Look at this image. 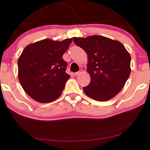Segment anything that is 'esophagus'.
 Returning <instances> with one entry per match:
<instances>
[{"label":"esophagus","instance_id":"esophagus-1","mask_svg":"<svg viewBox=\"0 0 150 150\" xmlns=\"http://www.w3.org/2000/svg\"><path fill=\"white\" fill-rule=\"evenodd\" d=\"M82 74V70L79 71H77V72H76V73L74 74V75H75V76H79V75H80V74Z\"/></svg>","mask_w":150,"mask_h":150}]
</instances>
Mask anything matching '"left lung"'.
I'll return each instance as SVG.
<instances>
[{"instance_id": "obj_1", "label": "left lung", "mask_w": 150, "mask_h": 150, "mask_svg": "<svg viewBox=\"0 0 150 150\" xmlns=\"http://www.w3.org/2000/svg\"><path fill=\"white\" fill-rule=\"evenodd\" d=\"M87 54L89 85L85 93L100 102L108 101L120 93L130 76L131 57L124 45L101 35L73 38Z\"/></svg>"}]
</instances>
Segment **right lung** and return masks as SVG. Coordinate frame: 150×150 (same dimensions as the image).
I'll use <instances>...</instances> for the list:
<instances>
[{"label":"right lung","instance_id":"obj_1","mask_svg":"<svg viewBox=\"0 0 150 150\" xmlns=\"http://www.w3.org/2000/svg\"><path fill=\"white\" fill-rule=\"evenodd\" d=\"M71 42V38L61 42L45 39L28 44L22 51L18 60V79L35 101L48 103L61 96L70 77L62 57Z\"/></svg>","mask_w":150,"mask_h":150}]
</instances>
